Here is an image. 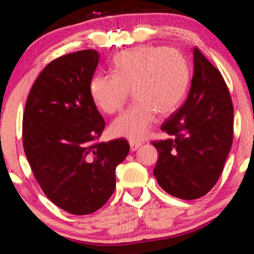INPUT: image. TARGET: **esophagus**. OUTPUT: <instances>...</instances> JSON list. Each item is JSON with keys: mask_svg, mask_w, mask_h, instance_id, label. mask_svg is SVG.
I'll list each match as a JSON object with an SVG mask.
<instances>
[{"mask_svg": "<svg viewBox=\"0 0 254 254\" xmlns=\"http://www.w3.org/2000/svg\"><path fill=\"white\" fill-rule=\"evenodd\" d=\"M128 143H130L131 151H135V150H137L141 147V142H137V141H130Z\"/></svg>", "mask_w": 254, "mask_h": 254, "instance_id": "1", "label": "esophagus"}]
</instances>
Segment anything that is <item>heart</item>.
<instances>
[{
	"mask_svg": "<svg viewBox=\"0 0 254 254\" xmlns=\"http://www.w3.org/2000/svg\"><path fill=\"white\" fill-rule=\"evenodd\" d=\"M112 75L96 74L89 81V95L97 109L113 114L122 109L128 92L134 104L112 122L117 137L140 141L149 134L157 113L169 115L186 96L190 69L182 53L173 48L140 46L119 53Z\"/></svg>",
	"mask_w": 254,
	"mask_h": 254,
	"instance_id": "b5f03b06",
	"label": "heart"
}]
</instances>
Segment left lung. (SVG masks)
<instances>
[{"label": "left lung", "mask_w": 254, "mask_h": 254, "mask_svg": "<svg viewBox=\"0 0 254 254\" xmlns=\"http://www.w3.org/2000/svg\"><path fill=\"white\" fill-rule=\"evenodd\" d=\"M186 102L162 124L173 137L152 144L159 152L153 175L163 190L190 200L214 187L233 142V104L221 72L198 48Z\"/></svg>", "instance_id": "obj_1"}]
</instances>
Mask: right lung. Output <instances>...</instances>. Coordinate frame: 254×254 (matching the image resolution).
<instances>
[{
  "label": "right lung",
  "mask_w": 254,
  "mask_h": 254,
  "mask_svg": "<svg viewBox=\"0 0 254 254\" xmlns=\"http://www.w3.org/2000/svg\"><path fill=\"white\" fill-rule=\"evenodd\" d=\"M96 50L55 59L28 96L22 134L25 156L46 196L66 212L87 215L109 200L115 169L130 151L124 139L97 142L105 127L89 95Z\"/></svg>",
  "instance_id": "add662e5"
}]
</instances>
